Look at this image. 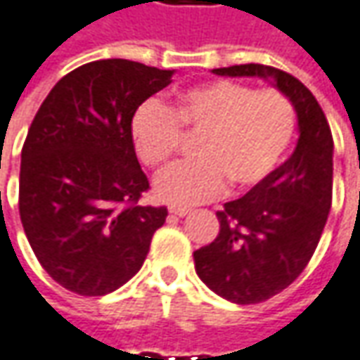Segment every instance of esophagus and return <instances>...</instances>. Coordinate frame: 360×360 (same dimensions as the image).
Returning <instances> with one entry per match:
<instances>
[{
	"label": "esophagus",
	"mask_w": 360,
	"mask_h": 360,
	"mask_svg": "<svg viewBox=\"0 0 360 360\" xmlns=\"http://www.w3.org/2000/svg\"><path fill=\"white\" fill-rule=\"evenodd\" d=\"M169 213H171V215H177V217H185V215L189 213V210H187V207H181V205H171V207H169Z\"/></svg>",
	"instance_id": "obj_1"
}]
</instances>
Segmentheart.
Returning a JSON list of instances; mask_svg holds the SVG:
<instances>
[{
    "label": "heart",
    "mask_w": 360,
    "mask_h": 360,
    "mask_svg": "<svg viewBox=\"0 0 360 360\" xmlns=\"http://www.w3.org/2000/svg\"><path fill=\"white\" fill-rule=\"evenodd\" d=\"M139 159L165 169L195 136V155L167 171L155 193L167 203L191 205L219 195L227 183L248 191L268 179L282 163L296 134V108L280 90H256L233 80H213L185 88L175 102H143L131 122Z\"/></svg>",
    "instance_id": "obj_1"
}]
</instances>
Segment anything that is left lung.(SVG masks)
Returning <instances> with one entry per match:
<instances>
[{"mask_svg": "<svg viewBox=\"0 0 360 360\" xmlns=\"http://www.w3.org/2000/svg\"><path fill=\"white\" fill-rule=\"evenodd\" d=\"M213 74L270 80L298 117V143L288 161L243 197L224 203L217 238L193 252L207 288L236 304H258L288 288L319 245L333 203V133L314 94L288 72L240 64Z\"/></svg>", "mask_w": 360, "mask_h": 360, "instance_id": "1", "label": "left lung"}]
</instances>
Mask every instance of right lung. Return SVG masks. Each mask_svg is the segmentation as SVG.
<instances>
[{
    "instance_id": "obj_1",
    "label": "right lung",
    "mask_w": 360,
    "mask_h": 360,
    "mask_svg": "<svg viewBox=\"0 0 360 360\" xmlns=\"http://www.w3.org/2000/svg\"><path fill=\"white\" fill-rule=\"evenodd\" d=\"M173 70L110 58L58 80L32 120L20 167V217L41 268L80 296L127 284L147 258L167 207L141 205L149 189L134 153L136 108Z\"/></svg>"
}]
</instances>
